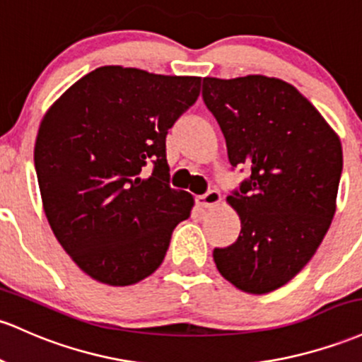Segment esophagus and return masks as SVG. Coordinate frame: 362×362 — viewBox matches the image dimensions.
<instances>
[{
  "label": "esophagus",
  "instance_id": "1",
  "mask_svg": "<svg viewBox=\"0 0 362 362\" xmlns=\"http://www.w3.org/2000/svg\"><path fill=\"white\" fill-rule=\"evenodd\" d=\"M196 201H197V206H201V208L211 209V208H214V206L220 204L221 196H220V192H218V190H209V192H206L204 196L197 197Z\"/></svg>",
  "mask_w": 362,
  "mask_h": 362
}]
</instances>
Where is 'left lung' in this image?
Masks as SVG:
<instances>
[{
  "instance_id": "obj_1",
  "label": "left lung",
  "mask_w": 362,
  "mask_h": 362,
  "mask_svg": "<svg viewBox=\"0 0 362 362\" xmlns=\"http://www.w3.org/2000/svg\"><path fill=\"white\" fill-rule=\"evenodd\" d=\"M202 99L232 166L251 168L226 202L240 218L235 244L214 249L218 272L247 293L291 281L315 256L337 211L342 144L288 82L266 75L204 77Z\"/></svg>"
}]
</instances>
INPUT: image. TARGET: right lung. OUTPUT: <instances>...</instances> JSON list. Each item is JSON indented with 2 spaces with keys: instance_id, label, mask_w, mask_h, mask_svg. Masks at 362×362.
Wrapping results in <instances>:
<instances>
[{
  "instance_id": "obj_1",
  "label": "right lung",
  "mask_w": 362,
  "mask_h": 362,
  "mask_svg": "<svg viewBox=\"0 0 362 362\" xmlns=\"http://www.w3.org/2000/svg\"><path fill=\"white\" fill-rule=\"evenodd\" d=\"M199 93L201 77L99 66L42 117L34 146L42 208L65 252L96 281L144 280L190 216L192 194L168 184L165 139Z\"/></svg>"
}]
</instances>
